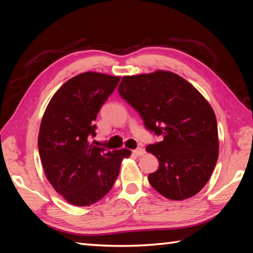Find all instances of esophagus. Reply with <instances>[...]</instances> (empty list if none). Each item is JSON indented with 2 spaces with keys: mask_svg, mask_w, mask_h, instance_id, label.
Returning <instances> with one entry per match:
<instances>
[{
  "mask_svg": "<svg viewBox=\"0 0 253 253\" xmlns=\"http://www.w3.org/2000/svg\"><path fill=\"white\" fill-rule=\"evenodd\" d=\"M132 153L137 155V157H142L143 154H146V150H144L143 148H138L136 150H133Z\"/></svg>",
  "mask_w": 253,
  "mask_h": 253,
  "instance_id": "esophagus-1",
  "label": "esophagus"
}]
</instances>
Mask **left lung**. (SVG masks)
Wrapping results in <instances>:
<instances>
[{"mask_svg": "<svg viewBox=\"0 0 253 253\" xmlns=\"http://www.w3.org/2000/svg\"><path fill=\"white\" fill-rule=\"evenodd\" d=\"M118 92L149 130L163 136L146 148L160 163L148 176L151 186L169 200L196 196L218 158L216 117L207 99L179 75L161 69L123 76Z\"/></svg>", "mask_w": 253, "mask_h": 253, "instance_id": "obj_1", "label": "left lung"}]
</instances>
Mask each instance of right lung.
Segmentation results:
<instances>
[{"mask_svg":"<svg viewBox=\"0 0 253 253\" xmlns=\"http://www.w3.org/2000/svg\"><path fill=\"white\" fill-rule=\"evenodd\" d=\"M121 77L85 72L71 78L52 96L42 116L38 148L46 179L65 200L88 207L109 192L122 161L131 151L91 143L93 122Z\"/></svg>","mask_w":253,"mask_h":253,"instance_id":"add662e5","label":"right lung"}]
</instances>
